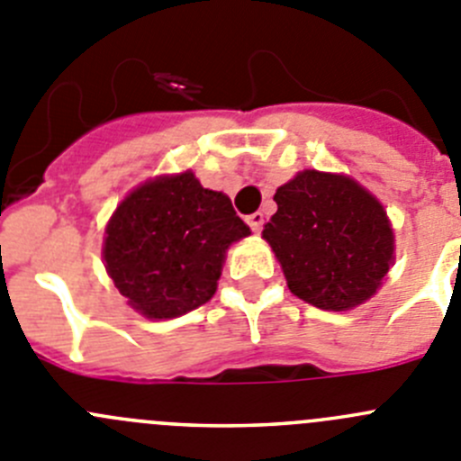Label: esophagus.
<instances>
[{"instance_id": "34e87169", "label": "esophagus", "mask_w": 461, "mask_h": 461, "mask_svg": "<svg viewBox=\"0 0 461 461\" xmlns=\"http://www.w3.org/2000/svg\"><path fill=\"white\" fill-rule=\"evenodd\" d=\"M248 225L252 227V231H261L263 230V213L254 212L248 216Z\"/></svg>"}]
</instances>
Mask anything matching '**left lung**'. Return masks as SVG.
<instances>
[{
  "label": "left lung",
  "instance_id": "left-lung-1",
  "mask_svg": "<svg viewBox=\"0 0 461 461\" xmlns=\"http://www.w3.org/2000/svg\"><path fill=\"white\" fill-rule=\"evenodd\" d=\"M263 230L290 293L321 311H349L381 288L394 263L383 204L347 176L302 171L275 194Z\"/></svg>",
  "mask_w": 461,
  "mask_h": 461
}]
</instances>
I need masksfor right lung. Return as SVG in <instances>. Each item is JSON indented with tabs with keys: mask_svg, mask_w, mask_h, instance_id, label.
<instances>
[{
	"mask_svg": "<svg viewBox=\"0 0 461 461\" xmlns=\"http://www.w3.org/2000/svg\"><path fill=\"white\" fill-rule=\"evenodd\" d=\"M248 234L231 200L185 171L126 195L105 227L103 258L137 312L171 320L213 297L227 248Z\"/></svg>",
	"mask_w": 461,
	"mask_h": 461,
	"instance_id": "obj_1",
	"label": "right lung"
}]
</instances>
